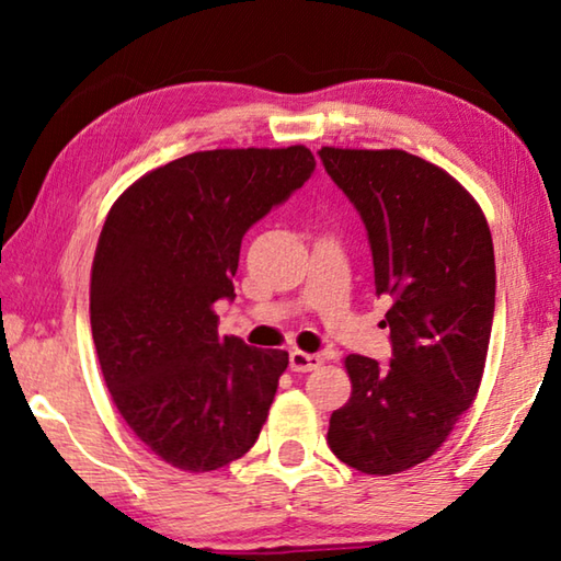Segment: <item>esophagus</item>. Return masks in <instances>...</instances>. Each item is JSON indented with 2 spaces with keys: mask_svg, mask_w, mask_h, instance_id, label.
I'll list each match as a JSON object with an SVG mask.
<instances>
[{
  "mask_svg": "<svg viewBox=\"0 0 561 561\" xmlns=\"http://www.w3.org/2000/svg\"><path fill=\"white\" fill-rule=\"evenodd\" d=\"M321 364H324V360H321V356L317 354H304V351H297V348L289 354V368L294 374H309Z\"/></svg>",
  "mask_w": 561,
  "mask_h": 561,
  "instance_id": "obj_1",
  "label": "esophagus"
}]
</instances>
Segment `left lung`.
I'll return each instance as SVG.
<instances>
[{"label":"left lung","instance_id":"1","mask_svg":"<svg viewBox=\"0 0 561 561\" xmlns=\"http://www.w3.org/2000/svg\"><path fill=\"white\" fill-rule=\"evenodd\" d=\"M329 178L364 220L391 364L351 354V398L327 443L366 474L403 472L440 448L478 393L495 314L485 215L445 170L405 150L321 148Z\"/></svg>","mask_w":561,"mask_h":561}]
</instances>
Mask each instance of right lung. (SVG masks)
I'll return each instance as SVG.
<instances>
[{
	"label": "right lung",
	"instance_id": "obj_1",
	"mask_svg": "<svg viewBox=\"0 0 561 561\" xmlns=\"http://www.w3.org/2000/svg\"><path fill=\"white\" fill-rule=\"evenodd\" d=\"M304 146L205 150L136 180L103 225L91 331L118 413L158 458L217 470L252 448L287 351L217 334L242 237L314 173Z\"/></svg>",
	"mask_w": 561,
	"mask_h": 561
}]
</instances>
